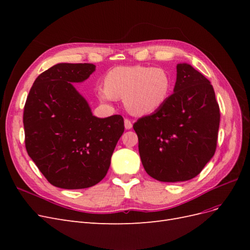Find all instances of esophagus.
<instances>
[{
  "label": "esophagus",
  "instance_id": "34e87169",
  "mask_svg": "<svg viewBox=\"0 0 250 250\" xmlns=\"http://www.w3.org/2000/svg\"><path fill=\"white\" fill-rule=\"evenodd\" d=\"M124 125H125L126 129H131V128H132V122H131L129 119H125L124 120Z\"/></svg>",
  "mask_w": 250,
  "mask_h": 250
}]
</instances>
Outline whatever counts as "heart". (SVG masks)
<instances>
[{"instance_id": "b5f03b06", "label": "heart", "mask_w": 250, "mask_h": 250, "mask_svg": "<svg viewBox=\"0 0 250 250\" xmlns=\"http://www.w3.org/2000/svg\"><path fill=\"white\" fill-rule=\"evenodd\" d=\"M172 86L171 74L163 67L117 66L105 75L104 87L98 89V98L102 102L124 98L128 111L144 116L168 101Z\"/></svg>"}]
</instances>
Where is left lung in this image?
Returning <instances> with one entry per match:
<instances>
[{
  "mask_svg": "<svg viewBox=\"0 0 250 250\" xmlns=\"http://www.w3.org/2000/svg\"><path fill=\"white\" fill-rule=\"evenodd\" d=\"M174 93L152 115L133 124L147 174L164 183L196 177L214 156L220 109L210 82L188 63H178Z\"/></svg>",
  "mask_w": 250,
  "mask_h": 250,
  "instance_id": "obj_1",
  "label": "left lung"
}]
</instances>
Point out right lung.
Wrapping results in <instances>:
<instances>
[{"label":"right lung","mask_w":250,"mask_h":250,"mask_svg":"<svg viewBox=\"0 0 250 250\" xmlns=\"http://www.w3.org/2000/svg\"><path fill=\"white\" fill-rule=\"evenodd\" d=\"M92 63H58L42 73L24 107L29 156L53 186L67 190L93 187L105 177L121 135L120 115L93 116L72 83L86 80Z\"/></svg>","instance_id":"right-lung-1"}]
</instances>
